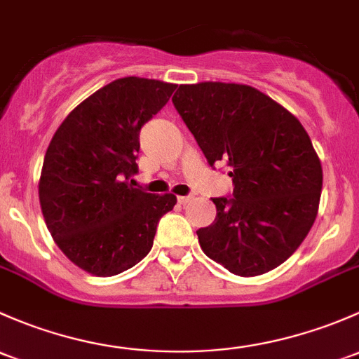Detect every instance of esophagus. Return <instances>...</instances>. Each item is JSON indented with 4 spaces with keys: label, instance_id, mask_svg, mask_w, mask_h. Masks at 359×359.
Listing matches in <instances>:
<instances>
[{
    "label": "esophagus",
    "instance_id": "obj_1",
    "mask_svg": "<svg viewBox=\"0 0 359 359\" xmlns=\"http://www.w3.org/2000/svg\"><path fill=\"white\" fill-rule=\"evenodd\" d=\"M191 198H194V197H191V195H184V197H178V202H180L181 205H184V204H188V202H190Z\"/></svg>",
    "mask_w": 359,
    "mask_h": 359
}]
</instances>
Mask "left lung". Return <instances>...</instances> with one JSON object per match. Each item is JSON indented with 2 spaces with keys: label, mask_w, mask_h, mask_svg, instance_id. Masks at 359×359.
<instances>
[{
  "label": "left lung",
  "mask_w": 359,
  "mask_h": 359,
  "mask_svg": "<svg viewBox=\"0 0 359 359\" xmlns=\"http://www.w3.org/2000/svg\"><path fill=\"white\" fill-rule=\"evenodd\" d=\"M175 109L210 168L224 164L231 197L197 230L207 257L238 276L285 262L311 230L323 171L308 133L287 109L245 84H181Z\"/></svg>",
  "instance_id": "1"
}]
</instances>
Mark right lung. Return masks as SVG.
<instances>
[{
    "label": "right lung",
    "instance_id": "right-lung-1",
    "mask_svg": "<svg viewBox=\"0 0 359 359\" xmlns=\"http://www.w3.org/2000/svg\"><path fill=\"white\" fill-rule=\"evenodd\" d=\"M176 84L123 77L65 117L44 155L39 202L62 252L97 276L133 268L154 245L172 194L135 188L140 131L169 102Z\"/></svg>",
    "mask_w": 359,
    "mask_h": 359
}]
</instances>
